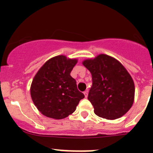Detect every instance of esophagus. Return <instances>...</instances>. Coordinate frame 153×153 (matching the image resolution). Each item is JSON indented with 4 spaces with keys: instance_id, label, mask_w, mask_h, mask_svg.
I'll use <instances>...</instances> for the list:
<instances>
[{
    "instance_id": "esophagus-1",
    "label": "esophagus",
    "mask_w": 153,
    "mask_h": 153,
    "mask_svg": "<svg viewBox=\"0 0 153 153\" xmlns=\"http://www.w3.org/2000/svg\"><path fill=\"white\" fill-rule=\"evenodd\" d=\"M84 96H85V98H87V96H88V90L84 91Z\"/></svg>"
}]
</instances>
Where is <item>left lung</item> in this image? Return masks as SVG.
I'll list each match as a JSON object with an SVG mask.
<instances>
[{
	"label": "left lung",
	"instance_id": "1",
	"mask_svg": "<svg viewBox=\"0 0 153 153\" xmlns=\"http://www.w3.org/2000/svg\"><path fill=\"white\" fill-rule=\"evenodd\" d=\"M82 64L92 75V86L88 100L93 106L94 112L108 120L125 115L135 98V84L126 68L105 54L84 60Z\"/></svg>",
	"mask_w": 153,
	"mask_h": 153
}]
</instances>
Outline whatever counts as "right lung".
Segmentation results:
<instances>
[{
	"label": "right lung",
	"mask_w": 153,
	"mask_h": 153,
	"mask_svg": "<svg viewBox=\"0 0 153 153\" xmlns=\"http://www.w3.org/2000/svg\"><path fill=\"white\" fill-rule=\"evenodd\" d=\"M76 58L58 55L49 59L32 80L31 98L40 112L54 119H63L73 113L84 95L70 75Z\"/></svg>",
	"instance_id": "add662e5"
}]
</instances>
